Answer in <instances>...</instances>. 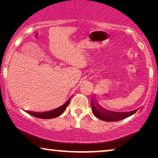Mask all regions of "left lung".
Wrapping results in <instances>:
<instances>
[{
  "label": "left lung",
  "instance_id": "obj_1",
  "mask_svg": "<svg viewBox=\"0 0 158 158\" xmlns=\"http://www.w3.org/2000/svg\"><path fill=\"white\" fill-rule=\"evenodd\" d=\"M91 106L92 111H93L94 116L103 121H106V122H114V121L121 120V119L131 116L132 114H135L137 110H135L128 112L110 111V110H108L103 108L96 101H93V99L91 100Z\"/></svg>",
  "mask_w": 158,
  "mask_h": 158
}]
</instances>
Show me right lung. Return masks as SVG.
<instances>
[{
    "instance_id": "1",
    "label": "right lung",
    "mask_w": 158,
    "mask_h": 158,
    "mask_svg": "<svg viewBox=\"0 0 158 158\" xmlns=\"http://www.w3.org/2000/svg\"><path fill=\"white\" fill-rule=\"evenodd\" d=\"M69 102H70V99L67 101L66 103H64L63 106L59 107L58 108L56 109L50 110V111L47 112H42V113H36V112H32V111H27V113H29L30 115L34 116V117H38V118L41 119H52L55 118V117H59V115H61L63 112L66 110V108L68 107Z\"/></svg>"
}]
</instances>
